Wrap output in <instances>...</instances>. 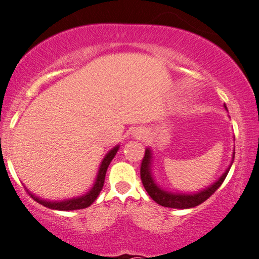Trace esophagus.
I'll use <instances>...</instances> for the list:
<instances>
[{
  "instance_id": "obj_1",
  "label": "esophagus",
  "mask_w": 259,
  "mask_h": 259,
  "mask_svg": "<svg viewBox=\"0 0 259 259\" xmlns=\"http://www.w3.org/2000/svg\"><path fill=\"white\" fill-rule=\"evenodd\" d=\"M143 134H144V133H143ZM136 136H138V137L140 138V137H141V132H138V134H136Z\"/></svg>"
}]
</instances>
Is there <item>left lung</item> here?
<instances>
[{"label": "left lung", "instance_id": "1", "mask_svg": "<svg viewBox=\"0 0 259 259\" xmlns=\"http://www.w3.org/2000/svg\"><path fill=\"white\" fill-rule=\"evenodd\" d=\"M233 159H235V152H233L232 161ZM151 164H152V152L150 148H146L143 161H141V166H140V177H141V182H143L145 190L147 191V193L150 194L152 199H153L157 204L165 207L191 208V207L198 206V205H200L201 203H204L205 200H207L208 198H210L212 194H213L215 191L221 187L223 182H224L226 178V176H228L232 162L231 165L229 166V168L226 169L225 173H223V176L217 180V182L206 187V189L199 191V192L190 193V194L169 192V191H166L164 189H161L160 186H158L154 182L153 177H152Z\"/></svg>", "mask_w": 259, "mask_h": 259}]
</instances>
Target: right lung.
I'll list each match as a JSON object with an SVG mask.
<instances>
[{
  "label": "right lung",
  "mask_w": 259,
  "mask_h": 259,
  "mask_svg": "<svg viewBox=\"0 0 259 259\" xmlns=\"http://www.w3.org/2000/svg\"><path fill=\"white\" fill-rule=\"evenodd\" d=\"M119 150V146H115L114 148H112L111 151L106 154V157L102 160L100 168H99L97 179H95V183L92 189L88 191L86 194L83 196L76 197V198H72V199H66V200H61V201H47L44 199H40V198L35 196L29 191L27 190V192L29 196L33 198L35 201H37L38 204L44 205L46 207L53 208V210H60V211H72V210H81V208L88 207L93 204V201L97 199L99 193L104 187V183H105V176L106 172H107V168L109 164H111L112 159L115 157L116 152Z\"/></svg>",
  "instance_id": "obj_1"
}]
</instances>
